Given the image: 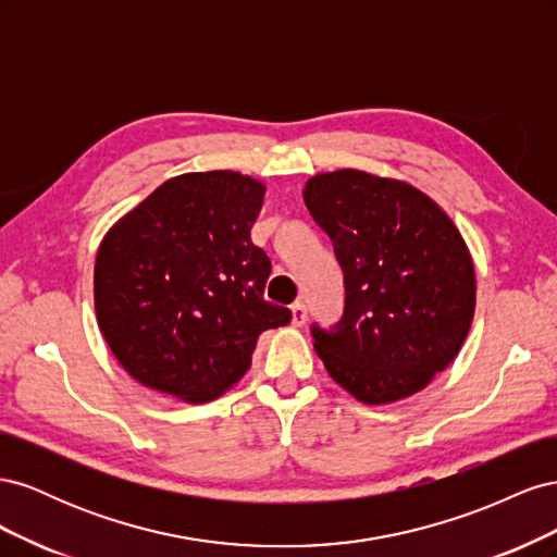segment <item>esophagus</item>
Segmentation results:
<instances>
[{
	"label": "esophagus",
	"instance_id": "esophagus-1",
	"mask_svg": "<svg viewBox=\"0 0 557 557\" xmlns=\"http://www.w3.org/2000/svg\"><path fill=\"white\" fill-rule=\"evenodd\" d=\"M290 311H293V325L295 327H301L307 323V307L301 305V301H295V305L290 307Z\"/></svg>",
	"mask_w": 557,
	"mask_h": 557
}]
</instances>
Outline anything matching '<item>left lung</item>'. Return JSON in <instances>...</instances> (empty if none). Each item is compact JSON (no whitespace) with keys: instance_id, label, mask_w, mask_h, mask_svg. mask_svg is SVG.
<instances>
[{"instance_id":"1","label":"left lung","mask_w":557,"mask_h":557,"mask_svg":"<svg viewBox=\"0 0 557 557\" xmlns=\"http://www.w3.org/2000/svg\"><path fill=\"white\" fill-rule=\"evenodd\" d=\"M305 205L344 272V315L311 325L330 376L364 404L409 397L458 356L476 305L469 250L413 185L358 170L313 176Z\"/></svg>"}]
</instances>
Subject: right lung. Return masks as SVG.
I'll use <instances>...</instances> for the list:
<instances>
[{
  "mask_svg": "<svg viewBox=\"0 0 557 557\" xmlns=\"http://www.w3.org/2000/svg\"><path fill=\"white\" fill-rule=\"evenodd\" d=\"M264 185L237 172L162 183L97 250L95 311L125 372L185 401L223 395L250 367L258 336L290 323L264 299L272 274L250 242Z\"/></svg>",
  "mask_w": 557,
  "mask_h": 557,
  "instance_id": "1",
  "label": "right lung"
}]
</instances>
